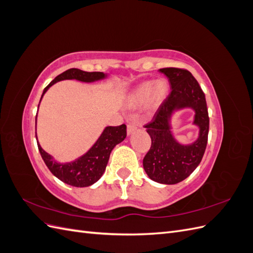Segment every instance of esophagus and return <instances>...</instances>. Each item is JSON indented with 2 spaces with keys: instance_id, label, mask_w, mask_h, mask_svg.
Here are the masks:
<instances>
[{
  "instance_id": "34e87169",
  "label": "esophagus",
  "mask_w": 253,
  "mask_h": 253,
  "mask_svg": "<svg viewBox=\"0 0 253 253\" xmlns=\"http://www.w3.org/2000/svg\"><path fill=\"white\" fill-rule=\"evenodd\" d=\"M136 129H137L136 125L128 124L127 126H126V133H127V135H131V134H133L136 131Z\"/></svg>"
}]
</instances>
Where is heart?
Listing matches in <instances>:
<instances>
[{"mask_svg":"<svg viewBox=\"0 0 253 253\" xmlns=\"http://www.w3.org/2000/svg\"><path fill=\"white\" fill-rule=\"evenodd\" d=\"M168 89V83L163 79L142 82L128 95L127 105L129 108H138L148 101V106L151 110L157 109L166 99Z\"/></svg>","mask_w":253,"mask_h":253,"instance_id":"b5f03b06","label":"heart"}]
</instances>
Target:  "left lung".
<instances>
[{
    "label": "left lung",
    "mask_w": 253,
    "mask_h": 253,
    "mask_svg": "<svg viewBox=\"0 0 253 253\" xmlns=\"http://www.w3.org/2000/svg\"><path fill=\"white\" fill-rule=\"evenodd\" d=\"M159 72L169 79L172 90L152 121L144 126L152 139V145L142 164L152 180L175 185L186 179L202 162L208 141V109L204 91L189 71L167 67L160 68ZM183 108L195 111L193 125L200 129L198 138L187 145L176 141L170 131L172 114Z\"/></svg>",
    "instance_id": "8db88e82"
}]
</instances>
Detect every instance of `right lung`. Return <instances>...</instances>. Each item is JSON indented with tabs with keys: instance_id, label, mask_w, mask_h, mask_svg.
<instances>
[{
	"instance_id": "add662e5",
	"label": "right lung",
	"mask_w": 253,
	"mask_h": 253,
	"mask_svg": "<svg viewBox=\"0 0 253 253\" xmlns=\"http://www.w3.org/2000/svg\"><path fill=\"white\" fill-rule=\"evenodd\" d=\"M108 77V74L101 72H84L78 68H71L64 73L60 74L53 79L48 85L44 88L43 94L41 96L40 102L44 94L46 93L48 88L53 84L62 81V80H78L81 82H95L99 80H103ZM39 108V105H38ZM36 126H37V116H36ZM126 137V125H121L119 126H106L101 135L99 136L97 141L93 144L85 154H83L79 158L71 163H59L48 153L45 152L38 142L40 154L44 160L45 165L47 166L49 171L67 185L73 187H89L100 179L103 175L106 165H108L111 152L116 147L118 143L124 141ZM36 138L37 132H36Z\"/></svg>"
}]
</instances>
